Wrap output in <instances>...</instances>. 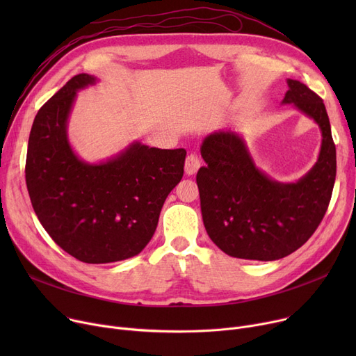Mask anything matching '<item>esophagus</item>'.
Instances as JSON below:
<instances>
[{
  "label": "esophagus",
  "instance_id": "1",
  "mask_svg": "<svg viewBox=\"0 0 356 356\" xmlns=\"http://www.w3.org/2000/svg\"><path fill=\"white\" fill-rule=\"evenodd\" d=\"M200 167V160L197 156L195 154H189L188 157H186V161H184V172L188 176H193L196 175V172L199 170Z\"/></svg>",
  "mask_w": 356,
  "mask_h": 356
}]
</instances>
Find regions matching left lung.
Masks as SVG:
<instances>
[{
    "label": "left lung",
    "mask_w": 356,
    "mask_h": 356,
    "mask_svg": "<svg viewBox=\"0 0 356 356\" xmlns=\"http://www.w3.org/2000/svg\"><path fill=\"white\" fill-rule=\"evenodd\" d=\"M283 105H294L321 128L319 157L291 183L257 167L242 134L219 129L200 145L207 163L196 181L203 225L213 244L242 259L274 261L300 248L322 222L336 177V148L323 101L305 83L287 79Z\"/></svg>",
    "instance_id": "1"
}]
</instances>
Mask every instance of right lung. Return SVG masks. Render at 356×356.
Masks as SVG:
<instances>
[{
    "label": "right lung",
    "mask_w": 356,
    "mask_h": 356,
    "mask_svg": "<svg viewBox=\"0 0 356 356\" xmlns=\"http://www.w3.org/2000/svg\"><path fill=\"white\" fill-rule=\"evenodd\" d=\"M97 82L76 74L37 112L26 183L56 244L82 263L108 264L138 255L153 238L164 200L183 177L186 149L133 141L104 161L82 160L69 141V115L78 92Z\"/></svg>",
    "instance_id": "1"
}]
</instances>
